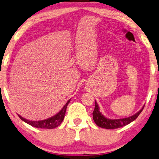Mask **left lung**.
Listing matches in <instances>:
<instances>
[{"instance_id":"1","label":"left lung","mask_w":159,"mask_h":159,"mask_svg":"<svg viewBox=\"0 0 159 159\" xmlns=\"http://www.w3.org/2000/svg\"><path fill=\"white\" fill-rule=\"evenodd\" d=\"M144 106L139 110L137 113L134 114V115L128 116L127 118H123V119H108L102 114L100 111V108L98 105V103L95 101V107L92 113L93 115V120L94 122L100 128H106V129H115V128H122L125 125H127L134 120H135L138 116L139 115L142 110H143Z\"/></svg>"}]
</instances>
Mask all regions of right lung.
I'll return each instance as SVG.
<instances>
[{"label": "right lung", "mask_w": 159, "mask_h": 159, "mask_svg": "<svg viewBox=\"0 0 159 159\" xmlns=\"http://www.w3.org/2000/svg\"><path fill=\"white\" fill-rule=\"evenodd\" d=\"M70 99L67 102V103L64 106V107L61 108V110L59 113H57L56 115H54L51 117L48 118V119L44 120H39V121H31V120H28L25 118L22 117L20 115L18 114L19 117L26 123H28L30 125L33 126V127L38 128H45V129H53L59 125L63 121L64 118H65V114L67 109V105L69 104Z\"/></svg>", "instance_id": "right-lung-1"}]
</instances>
